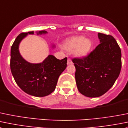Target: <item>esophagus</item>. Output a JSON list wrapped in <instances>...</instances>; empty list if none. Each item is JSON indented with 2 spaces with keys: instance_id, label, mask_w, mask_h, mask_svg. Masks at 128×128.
I'll use <instances>...</instances> for the list:
<instances>
[{
  "instance_id": "34e87169",
  "label": "esophagus",
  "mask_w": 128,
  "mask_h": 128,
  "mask_svg": "<svg viewBox=\"0 0 128 128\" xmlns=\"http://www.w3.org/2000/svg\"><path fill=\"white\" fill-rule=\"evenodd\" d=\"M67 64H68V65H70V64H72V60H70V59H68V61H67Z\"/></svg>"
}]
</instances>
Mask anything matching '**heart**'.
Here are the masks:
<instances>
[{"mask_svg":"<svg viewBox=\"0 0 128 128\" xmlns=\"http://www.w3.org/2000/svg\"><path fill=\"white\" fill-rule=\"evenodd\" d=\"M92 46V42L89 38L82 36H78L66 40L63 48L68 51H72L76 56L83 58L89 54Z\"/></svg>","mask_w":128,"mask_h":128,"instance_id":"1","label":"heart"}]
</instances>
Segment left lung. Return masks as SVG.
<instances>
[{
	"label": "left lung",
	"instance_id": "obj_1",
	"mask_svg": "<svg viewBox=\"0 0 128 128\" xmlns=\"http://www.w3.org/2000/svg\"><path fill=\"white\" fill-rule=\"evenodd\" d=\"M100 44L88 56L74 58L77 87L82 95L100 97L114 85L121 69V51L114 38L98 33Z\"/></svg>",
	"mask_w": 128,
	"mask_h": 128
}]
</instances>
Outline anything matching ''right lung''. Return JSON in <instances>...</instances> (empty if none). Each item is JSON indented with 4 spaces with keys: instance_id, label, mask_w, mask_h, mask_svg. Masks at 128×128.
Returning a JSON list of instances; mask_svg holds the SVG:
<instances>
[{
    "instance_id": "add662e5",
    "label": "right lung",
    "mask_w": 128,
    "mask_h": 128,
    "mask_svg": "<svg viewBox=\"0 0 128 128\" xmlns=\"http://www.w3.org/2000/svg\"><path fill=\"white\" fill-rule=\"evenodd\" d=\"M47 33V31L41 30L37 34ZM28 34H34V31L20 34L11 47L10 70L15 81L23 91L36 97H44L55 90L59 76L66 68L68 59L59 60L49 55L41 63L27 62L21 56L18 46Z\"/></svg>"
}]
</instances>
